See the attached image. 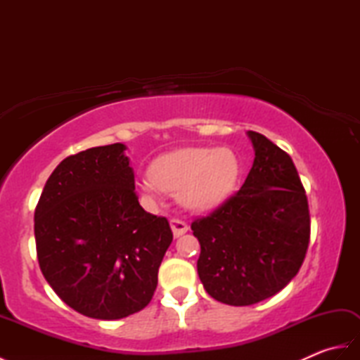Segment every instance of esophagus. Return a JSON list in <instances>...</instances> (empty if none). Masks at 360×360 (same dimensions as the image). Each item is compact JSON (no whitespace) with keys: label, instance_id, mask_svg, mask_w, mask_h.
Returning a JSON list of instances; mask_svg holds the SVG:
<instances>
[{"label":"esophagus","instance_id":"1","mask_svg":"<svg viewBox=\"0 0 360 360\" xmlns=\"http://www.w3.org/2000/svg\"><path fill=\"white\" fill-rule=\"evenodd\" d=\"M170 226H172V231H173V235L176 236V238H178V236H181V235H184L188 231V226H187L186 221L178 219V218H173L170 221Z\"/></svg>","mask_w":360,"mask_h":360}]
</instances>
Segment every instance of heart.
<instances>
[{"label": "heart", "instance_id": "obj_1", "mask_svg": "<svg viewBox=\"0 0 360 360\" xmlns=\"http://www.w3.org/2000/svg\"><path fill=\"white\" fill-rule=\"evenodd\" d=\"M238 174V158L231 148L187 147L159 156L136 186L147 196L164 190L178 193L190 210H209L232 192Z\"/></svg>", "mask_w": 360, "mask_h": 360}]
</instances>
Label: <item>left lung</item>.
I'll return each mask as SVG.
<instances>
[{"mask_svg": "<svg viewBox=\"0 0 360 360\" xmlns=\"http://www.w3.org/2000/svg\"><path fill=\"white\" fill-rule=\"evenodd\" d=\"M248 134L255 159L244 184L192 223L204 289L231 307L280 292L300 271L311 235L308 198L292 159L266 136Z\"/></svg>", "mask_w": 360, "mask_h": 360, "instance_id": "8db88e82", "label": "left lung"}]
</instances>
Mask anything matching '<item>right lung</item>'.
I'll return each instance as SVG.
<instances>
[{
	"label": "right lung",
	"mask_w": 360,
	"mask_h": 360,
	"mask_svg": "<svg viewBox=\"0 0 360 360\" xmlns=\"http://www.w3.org/2000/svg\"><path fill=\"white\" fill-rule=\"evenodd\" d=\"M125 148L111 143L68 156L35 207L46 281L68 307L98 320L147 307L173 241L168 219L141 207Z\"/></svg>",
	"instance_id": "add662e5"
}]
</instances>
